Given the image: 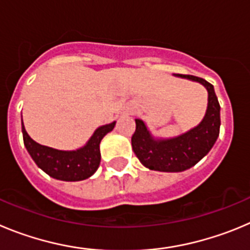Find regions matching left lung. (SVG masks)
<instances>
[{"label":"left lung","instance_id":"1","mask_svg":"<svg viewBox=\"0 0 250 250\" xmlns=\"http://www.w3.org/2000/svg\"><path fill=\"white\" fill-rule=\"evenodd\" d=\"M179 78L201 83L208 92V104L203 120L186 133L173 138H157L147 125L136 120V132L132 136V148L146 168L158 172H183L206 157L219 136L220 105L214 87L206 80L190 75H174Z\"/></svg>","mask_w":250,"mask_h":250}]
</instances>
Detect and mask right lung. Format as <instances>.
I'll use <instances>...</instances> for the list:
<instances>
[{
  "label": "right lung",
  "instance_id": "obj_1",
  "mask_svg": "<svg viewBox=\"0 0 250 250\" xmlns=\"http://www.w3.org/2000/svg\"><path fill=\"white\" fill-rule=\"evenodd\" d=\"M116 125V121L98 127L83 147L76 150H61L42 146L33 141L24 129L22 121V134L27 152L44 173L64 182H78L89 178L96 173L101 163L100 143L103 137Z\"/></svg>",
  "mask_w": 250,
  "mask_h": 250
}]
</instances>
